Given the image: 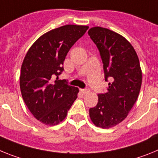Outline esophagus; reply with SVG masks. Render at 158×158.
I'll return each instance as SVG.
<instances>
[{"instance_id":"obj_1","label":"esophagus","mask_w":158,"mask_h":158,"mask_svg":"<svg viewBox=\"0 0 158 158\" xmlns=\"http://www.w3.org/2000/svg\"><path fill=\"white\" fill-rule=\"evenodd\" d=\"M81 92L82 93H84V94H87V93H89L90 91H89V89H81Z\"/></svg>"}]
</instances>
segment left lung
<instances>
[{
    "mask_svg": "<svg viewBox=\"0 0 158 158\" xmlns=\"http://www.w3.org/2000/svg\"><path fill=\"white\" fill-rule=\"evenodd\" d=\"M88 33L100 51L105 81H111L107 92L98 95L96 106L89 109V116L96 127L107 129L123 121L133 107L142 85V69L136 51L123 36L101 27Z\"/></svg>",
    "mask_w": 158,
    "mask_h": 158,
    "instance_id": "1",
    "label": "left lung"
}]
</instances>
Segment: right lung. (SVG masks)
I'll return each mask as SVG.
<instances>
[{
	"instance_id": "obj_1",
	"label": "right lung",
	"mask_w": 158,
	"mask_h": 158,
	"mask_svg": "<svg viewBox=\"0 0 158 158\" xmlns=\"http://www.w3.org/2000/svg\"><path fill=\"white\" fill-rule=\"evenodd\" d=\"M88 26L68 24L40 36L26 54L19 86L25 104L38 120L54 126L64 120L77 98L79 89L65 80H56L64 70L65 58Z\"/></svg>"
}]
</instances>
